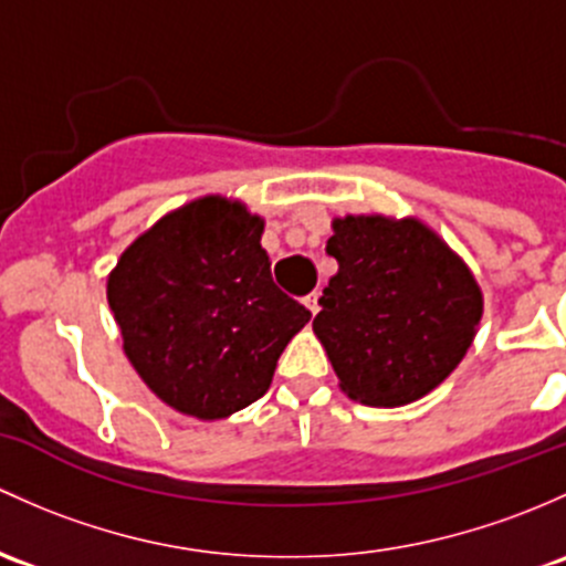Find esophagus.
<instances>
[{"label": "esophagus", "instance_id": "1", "mask_svg": "<svg viewBox=\"0 0 566 566\" xmlns=\"http://www.w3.org/2000/svg\"><path fill=\"white\" fill-rule=\"evenodd\" d=\"M302 305H305L307 311L316 316V313H318V294H316V291H313V294H307V296H302Z\"/></svg>", "mask_w": 566, "mask_h": 566}]
</instances>
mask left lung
I'll return each mask as SVG.
<instances>
[{"mask_svg":"<svg viewBox=\"0 0 566 566\" xmlns=\"http://www.w3.org/2000/svg\"><path fill=\"white\" fill-rule=\"evenodd\" d=\"M337 261L313 332L352 400L395 409L439 387L474 340L482 291L436 231L413 218L332 220Z\"/></svg>","mask_w":566,"mask_h":566,"instance_id":"1","label":"left lung"}]
</instances>
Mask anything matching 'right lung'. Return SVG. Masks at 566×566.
<instances>
[{"instance_id": "right-lung-1", "label": "right lung", "mask_w": 566, "mask_h": 566, "mask_svg": "<svg viewBox=\"0 0 566 566\" xmlns=\"http://www.w3.org/2000/svg\"><path fill=\"white\" fill-rule=\"evenodd\" d=\"M261 234L244 203L203 196L144 231L108 275L127 359L171 409L223 419L259 400L311 322L272 281Z\"/></svg>"}]
</instances>
